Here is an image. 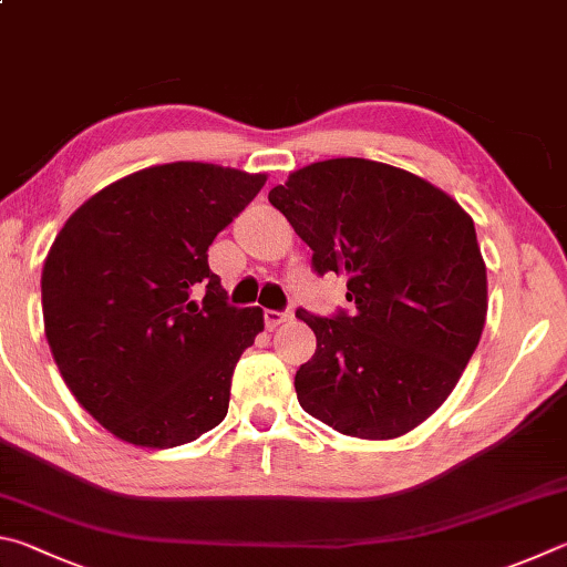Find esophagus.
<instances>
[{
  "instance_id": "obj_1",
  "label": "esophagus",
  "mask_w": 567,
  "mask_h": 567,
  "mask_svg": "<svg viewBox=\"0 0 567 567\" xmlns=\"http://www.w3.org/2000/svg\"><path fill=\"white\" fill-rule=\"evenodd\" d=\"M291 319H293V311H291V309H286V311L266 309V311H264V323H266V329H268V331H274L276 326H281V323L291 321Z\"/></svg>"
}]
</instances>
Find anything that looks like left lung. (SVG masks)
Here are the masks:
<instances>
[{"mask_svg": "<svg viewBox=\"0 0 567 567\" xmlns=\"http://www.w3.org/2000/svg\"><path fill=\"white\" fill-rule=\"evenodd\" d=\"M319 276L343 274L351 313L296 316L316 353L296 371L301 409L385 441L441 409L481 341L488 278L473 218L421 176L369 158L303 166L268 192Z\"/></svg>", "mask_w": 567, "mask_h": 567, "instance_id": "8db88e82", "label": "left lung"}]
</instances>
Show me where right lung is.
<instances>
[{
  "label": "right lung",
  "instance_id": "right-lung-1",
  "mask_svg": "<svg viewBox=\"0 0 567 567\" xmlns=\"http://www.w3.org/2000/svg\"><path fill=\"white\" fill-rule=\"evenodd\" d=\"M264 184L214 164L152 166L94 194L54 238L42 271L49 349L116 439L174 449L226 419L264 311L228 303L208 246Z\"/></svg>",
  "mask_w": 567,
  "mask_h": 567
}]
</instances>
